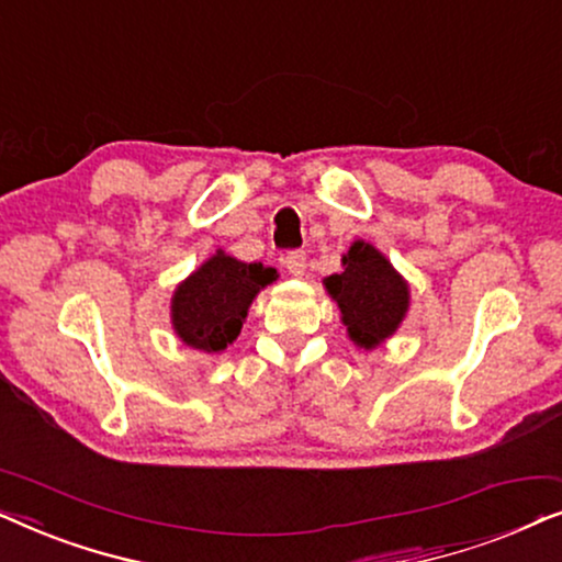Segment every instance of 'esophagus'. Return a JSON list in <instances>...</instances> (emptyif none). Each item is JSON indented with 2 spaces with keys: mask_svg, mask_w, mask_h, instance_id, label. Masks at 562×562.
I'll list each match as a JSON object with an SVG mask.
<instances>
[{
  "mask_svg": "<svg viewBox=\"0 0 562 562\" xmlns=\"http://www.w3.org/2000/svg\"><path fill=\"white\" fill-rule=\"evenodd\" d=\"M283 266L291 276H304L306 273V252L304 250H291L283 256Z\"/></svg>",
  "mask_w": 562,
  "mask_h": 562,
  "instance_id": "34e87169",
  "label": "esophagus"
}]
</instances>
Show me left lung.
Instances as JSON below:
<instances>
[{"label":"left lung","instance_id":"1","mask_svg":"<svg viewBox=\"0 0 562 562\" xmlns=\"http://www.w3.org/2000/svg\"><path fill=\"white\" fill-rule=\"evenodd\" d=\"M325 289L340 306L348 337L366 350L389 340L409 310V283L366 240L350 245L342 271L327 276Z\"/></svg>","mask_w":562,"mask_h":562}]
</instances>
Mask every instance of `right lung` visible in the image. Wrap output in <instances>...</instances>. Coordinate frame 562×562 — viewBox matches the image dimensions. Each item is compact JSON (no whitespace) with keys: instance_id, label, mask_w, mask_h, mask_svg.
Instances as JSON below:
<instances>
[{"instance_id":"obj_1","label":"right lung","mask_w":562,"mask_h":562,"mask_svg":"<svg viewBox=\"0 0 562 562\" xmlns=\"http://www.w3.org/2000/svg\"><path fill=\"white\" fill-rule=\"evenodd\" d=\"M276 279V268L243 263L217 250L173 291L171 322L176 335L189 348L225 350L240 335L252 299Z\"/></svg>"}]
</instances>
